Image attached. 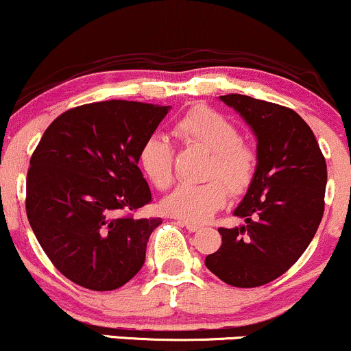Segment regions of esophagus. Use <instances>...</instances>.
<instances>
[{"instance_id":"esophagus-1","label":"esophagus","mask_w":351,"mask_h":351,"mask_svg":"<svg viewBox=\"0 0 351 351\" xmlns=\"http://www.w3.org/2000/svg\"><path fill=\"white\" fill-rule=\"evenodd\" d=\"M180 224H181V226H184V228H186L189 232H198L199 229H201L199 224H193V223H183V221H180Z\"/></svg>"}]
</instances>
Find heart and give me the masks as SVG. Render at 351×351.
<instances>
[{
  "label": "heart",
  "instance_id": "obj_1",
  "mask_svg": "<svg viewBox=\"0 0 351 351\" xmlns=\"http://www.w3.org/2000/svg\"><path fill=\"white\" fill-rule=\"evenodd\" d=\"M176 135L183 142L211 153L206 167L208 181L180 184L162 206L168 215L183 223H204L226 204L228 189L241 195L251 184L256 173V152L241 142L239 130L219 112L196 106L176 123ZM140 167L156 188L165 189L173 181V153L170 142L162 135H152L140 148Z\"/></svg>",
  "mask_w": 351,
  "mask_h": 351
}]
</instances>
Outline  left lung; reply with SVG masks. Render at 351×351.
<instances>
[{"label": "left lung", "instance_id": "8db88e82", "mask_svg": "<svg viewBox=\"0 0 351 351\" xmlns=\"http://www.w3.org/2000/svg\"><path fill=\"white\" fill-rule=\"evenodd\" d=\"M257 140L256 173L232 215L243 226L219 229L223 244L204 264L232 287H259L292 267L324 216L327 163L299 114L249 95H221Z\"/></svg>", "mask_w": 351, "mask_h": 351}]
</instances>
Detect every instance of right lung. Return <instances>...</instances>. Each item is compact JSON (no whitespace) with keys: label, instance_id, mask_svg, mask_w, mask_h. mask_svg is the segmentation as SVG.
Here are the masks:
<instances>
[{"label":"right lung","instance_id":"obj_1","mask_svg":"<svg viewBox=\"0 0 351 351\" xmlns=\"http://www.w3.org/2000/svg\"><path fill=\"white\" fill-rule=\"evenodd\" d=\"M170 106L107 100L64 112L31 156L26 213L56 269L90 291L122 287L142 269L160 217L135 219L152 201L140 148Z\"/></svg>","mask_w":351,"mask_h":351}]
</instances>
